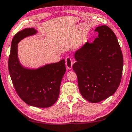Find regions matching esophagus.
I'll return each mask as SVG.
<instances>
[{"label": "esophagus", "mask_w": 132, "mask_h": 132, "mask_svg": "<svg viewBox=\"0 0 132 132\" xmlns=\"http://www.w3.org/2000/svg\"><path fill=\"white\" fill-rule=\"evenodd\" d=\"M65 61L66 68L68 69H71L72 68L73 64V62L72 59L69 57H67L65 59Z\"/></svg>", "instance_id": "1"}]
</instances>
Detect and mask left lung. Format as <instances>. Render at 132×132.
<instances>
[{
    "mask_svg": "<svg viewBox=\"0 0 132 132\" xmlns=\"http://www.w3.org/2000/svg\"><path fill=\"white\" fill-rule=\"evenodd\" d=\"M98 37L86 42L75 53L73 69L79 91L91 103H98L116 92L122 78L123 59L114 32L106 25L97 27Z\"/></svg>",
    "mask_w": 132,
    "mask_h": 132,
    "instance_id": "8db88e82",
    "label": "left lung"
}]
</instances>
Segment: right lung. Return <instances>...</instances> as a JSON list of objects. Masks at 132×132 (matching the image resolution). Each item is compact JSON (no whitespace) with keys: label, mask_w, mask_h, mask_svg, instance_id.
Here are the masks:
<instances>
[{"label":"right lung","mask_w":132,"mask_h":132,"mask_svg":"<svg viewBox=\"0 0 132 132\" xmlns=\"http://www.w3.org/2000/svg\"><path fill=\"white\" fill-rule=\"evenodd\" d=\"M37 32L35 28H26L14 35L8 67L13 86L20 99L30 106L45 108L51 107L58 99L66 67L64 59L37 69L26 68L20 63L18 55L19 42Z\"/></svg>","instance_id":"add662e5"}]
</instances>
